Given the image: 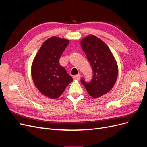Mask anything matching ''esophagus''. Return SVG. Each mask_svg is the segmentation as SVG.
Returning <instances> with one entry per match:
<instances>
[{
	"label": "esophagus",
	"instance_id": "34e87169",
	"mask_svg": "<svg viewBox=\"0 0 147 147\" xmlns=\"http://www.w3.org/2000/svg\"><path fill=\"white\" fill-rule=\"evenodd\" d=\"M73 78L74 80H79L80 79V75H79V74L75 75H74V76L73 77Z\"/></svg>",
	"mask_w": 147,
	"mask_h": 147
}]
</instances>
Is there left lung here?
<instances>
[{"label": "left lung", "mask_w": 147, "mask_h": 147, "mask_svg": "<svg viewBox=\"0 0 147 147\" xmlns=\"http://www.w3.org/2000/svg\"><path fill=\"white\" fill-rule=\"evenodd\" d=\"M81 47L85 53L92 70V78L81 83L88 93L94 98L107 93L113 88L118 77V66L109 47L94 35L82 39Z\"/></svg>", "instance_id": "left-lung-1"}]
</instances>
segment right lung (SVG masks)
<instances>
[{"mask_svg": "<svg viewBox=\"0 0 147 147\" xmlns=\"http://www.w3.org/2000/svg\"><path fill=\"white\" fill-rule=\"evenodd\" d=\"M64 38L52 37L43 43L31 68V74L35 86L42 94L52 99L59 97L68 84L73 81L59 59L69 45Z\"/></svg>", "mask_w": 147, "mask_h": 147, "instance_id": "right-lung-1", "label": "right lung"}]
</instances>
